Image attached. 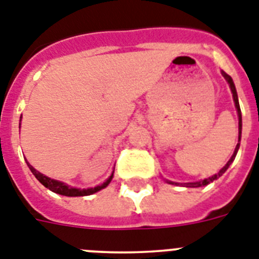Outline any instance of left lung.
I'll return each instance as SVG.
<instances>
[{"label":"left lung","mask_w":259,"mask_h":259,"mask_svg":"<svg viewBox=\"0 0 259 259\" xmlns=\"http://www.w3.org/2000/svg\"><path fill=\"white\" fill-rule=\"evenodd\" d=\"M224 76V79L227 80L228 84H229V88L230 91H232V95H233V101H234V105H236V109H237V114H238V143H237L236 149H234V153L233 155L230 156V159L228 160V163L225 164V166L221 168L220 171L217 174H214V175H212L210 178H208V179H204V180H200V182H191V183H177V182H171V180H166L167 183L168 184H175V186H178V184H182V186L184 187H188V188H197V187H204L207 186V184L212 183L213 180L219 179V178L223 175L225 171L229 168V166L233 163L234 158H236L237 155V151H238V149H240V142H241V133H242V116H241V109H240V104H238V96H237V91H236V87H234V82L233 80H232V77H230L229 75H227V73L221 72Z\"/></svg>","instance_id":"1"}]
</instances>
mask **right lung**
<instances>
[{"label": "right lung", "mask_w": 259, "mask_h": 259, "mask_svg": "<svg viewBox=\"0 0 259 259\" xmlns=\"http://www.w3.org/2000/svg\"><path fill=\"white\" fill-rule=\"evenodd\" d=\"M21 118H22V116H21ZM27 166H29L30 171L34 174V177H35L36 179H38L39 182H40V183L46 187V188H49V190L52 191V192L59 193V195H63V196H69V197L88 196V195H93V193H96V192H99V191L104 190V188H105V187H108V184L112 182L113 172H114V170H113L112 174H110V177L108 178V179H106L103 184H100V186L92 187V188H75V187L68 186V184L63 183V182H59V180L51 179V178L46 177V175H43L42 172L36 171L29 162H27Z\"/></svg>", "instance_id": "1"}]
</instances>
